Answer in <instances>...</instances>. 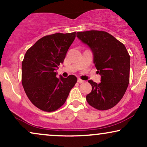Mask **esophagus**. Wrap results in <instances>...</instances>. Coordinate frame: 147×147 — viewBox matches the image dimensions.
<instances>
[{"label": "esophagus", "instance_id": "obj_1", "mask_svg": "<svg viewBox=\"0 0 147 147\" xmlns=\"http://www.w3.org/2000/svg\"><path fill=\"white\" fill-rule=\"evenodd\" d=\"M84 80H81L80 78H78V82H79V83H83L84 82Z\"/></svg>", "mask_w": 147, "mask_h": 147}]
</instances>
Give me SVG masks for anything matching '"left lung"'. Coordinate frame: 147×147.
I'll list each match as a JSON object with an SVG mask.
<instances>
[{
	"label": "left lung",
	"mask_w": 147,
	"mask_h": 147,
	"mask_svg": "<svg viewBox=\"0 0 147 147\" xmlns=\"http://www.w3.org/2000/svg\"><path fill=\"white\" fill-rule=\"evenodd\" d=\"M77 37L94 55V63L101 82H88L92 91L86 95L88 103L100 111L108 110L120 101L129 82L130 57L123 43L104 31L80 32Z\"/></svg>",
	"instance_id": "left-lung-1"
}]
</instances>
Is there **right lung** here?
Wrapping results in <instances>:
<instances>
[{
	"instance_id": "right-lung-1",
	"label": "right lung",
	"mask_w": 147,
	"mask_h": 147,
	"mask_svg": "<svg viewBox=\"0 0 147 147\" xmlns=\"http://www.w3.org/2000/svg\"><path fill=\"white\" fill-rule=\"evenodd\" d=\"M76 38L72 33H56L39 39L25 54L22 82L32 103L42 111L52 112L65 102L77 78H57L55 70L65 58Z\"/></svg>"
}]
</instances>
